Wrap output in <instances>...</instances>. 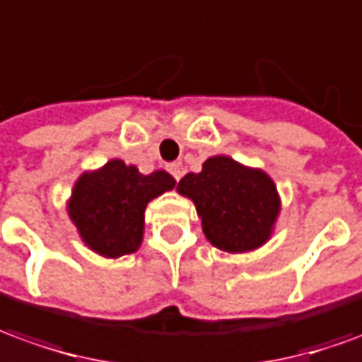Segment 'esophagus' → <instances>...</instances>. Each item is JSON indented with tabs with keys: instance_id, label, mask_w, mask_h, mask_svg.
Instances as JSON below:
<instances>
[{
	"instance_id": "obj_1",
	"label": "esophagus",
	"mask_w": 362,
	"mask_h": 362,
	"mask_svg": "<svg viewBox=\"0 0 362 362\" xmlns=\"http://www.w3.org/2000/svg\"><path fill=\"white\" fill-rule=\"evenodd\" d=\"M166 170H168V173L173 174V178L176 182L180 180L182 178V166L178 163H173V164H168V166H166Z\"/></svg>"
}]
</instances>
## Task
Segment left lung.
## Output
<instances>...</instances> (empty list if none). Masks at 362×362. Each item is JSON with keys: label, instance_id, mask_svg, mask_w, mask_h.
I'll return each mask as SVG.
<instances>
[{"label": "left lung", "instance_id": "left-lung-1", "mask_svg": "<svg viewBox=\"0 0 362 362\" xmlns=\"http://www.w3.org/2000/svg\"><path fill=\"white\" fill-rule=\"evenodd\" d=\"M176 189L196 204L202 229L217 249L255 251L270 239L280 198L272 178L259 168L229 156H211L202 173L186 174Z\"/></svg>", "mask_w": 362, "mask_h": 362}]
</instances>
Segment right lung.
I'll return each instance as SVG.
<instances>
[{
	"instance_id": "add662e5",
	"label": "right lung",
	"mask_w": 362,
	"mask_h": 362,
	"mask_svg": "<svg viewBox=\"0 0 362 362\" xmlns=\"http://www.w3.org/2000/svg\"><path fill=\"white\" fill-rule=\"evenodd\" d=\"M174 186L176 180L164 170L145 176L137 166L113 158L78 178L68 216L93 252L117 259L141 247L146 204Z\"/></svg>"
}]
</instances>
